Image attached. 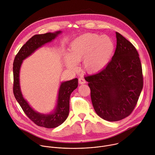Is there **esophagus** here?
<instances>
[{
    "label": "esophagus",
    "instance_id": "esophagus-1",
    "mask_svg": "<svg viewBox=\"0 0 155 155\" xmlns=\"http://www.w3.org/2000/svg\"><path fill=\"white\" fill-rule=\"evenodd\" d=\"M78 83L81 85V84H85L86 83V81L83 77H80L78 78Z\"/></svg>",
    "mask_w": 155,
    "mask_h": 155
}]
</instances>
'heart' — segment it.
<instances>
[{"label": "heart", "instance_id": "b5f03b06", "mask_svg": "<svg viewBox=\"0 0 155 155\" xmlns=\"http://www.w3.org/2000/svg\"><path fill=\"white\" fill-rule=\"evenodd\" d=\"M114 42L107 36L86 33L75 38L70 44L66 63L74 68L83 61V67L89 73L101 71L109 62L114 54Z\"/></svg>", "mask_w": 155, "mask_h": 155}]
</instances>
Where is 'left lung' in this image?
I'll use <instances>...</instances> for the list:
<instances>
[{
  "label": "left lung",
  "mask_w": 155,
  "mask_h": 155,
  "mask_svg": "<svg viewBox=\"0 0 155 155\" xmlns=\"http://www.w3.org/2000/svg\"><path fill=\"white\" fill-rule=\"evenodd\" d=\"M116 34L117 45L112 60L100 72L85 77L95 112L109 122L122 120L132 113L143 85L137 49L120 33Z\"/></svg>",
  "instance_id": "1"
}]
</instances>
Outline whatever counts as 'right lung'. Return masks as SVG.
<instances>
[{
	"instance_id": "1",
	"label": "right lung",
	"mask_w": 155,
	"mask_h": 155,
	"mask_svg": "<svg viewBox=\"0 0 155 155\" xmlns=\"http://www.w3.org/2000/svg\"><path fill=\"white\" fill-rule=\"evenodd\" d=\"M61 31L55 33L36 35L21 48L13 61V94L25 114L35 124L43 127L52 129L61 125L69 113V100L71 93L78 87V78L62 82L59 90L57 104L50 114H41L35 111L24 99L20 85V70L23 61L29 57L38 48L54 39Z\"/></svg>"
}]
</instances>
